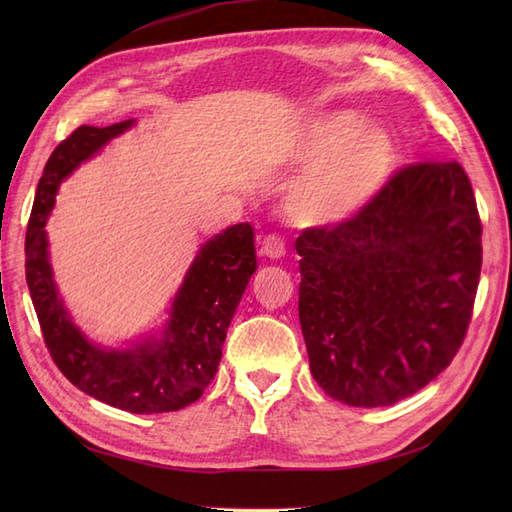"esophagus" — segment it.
<instances>
[{
  "mask_svg": "<svg viewBox=\"0 0 512 512\" xmlns=\"http://www.w3.org/2000/svg\"><path fill=\"white\" fill-rule=\"evenodd\" d=\"M260 252L265 254L267 258H273V260L282 258L286 254V241L282 237H277V235H269V237L262 239Z\"/></svg>",
  "mask_w": 512,
  "mask_h": 512,
  "instance_id": "obj_1",
  "label": "esophagus"
}]
</instances>
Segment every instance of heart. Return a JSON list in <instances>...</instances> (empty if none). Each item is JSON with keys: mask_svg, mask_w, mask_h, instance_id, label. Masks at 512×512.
I'll return each mask as SVG.
<instances>
[{"mask_svg": "<svg viewBox=\"0 0 512 512\" xmlns=\"http://www.w3.org/2000/svg\"><path fill=\"white\" fill-rule=\"evenodd\" d=\"M297 160L314 166L294 185L292 218L309 226L335 224L380 192L395 162V143L384 128L365 126L359 113L335 111L307 128Z\"/></svg>", "mask_w": 512, "mask_h": 512, "instance_id": "obj_1", "label": "heart"}]
</instances>
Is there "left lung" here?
Listing matches in <instances>:
<instances>
[{
	"instance_id": "1",
	"label": "left lung",
	"mask_w": 512,
	"mask_h": 512,
	"mask_svg": "<svg viewBox=\"0 0 512 512\" xmlns=\"http://www.w3.org/2000/svg\"><path fill=\"white\" fill-rule=\"evenodd\" d=\"M476 198L455 160L399 168L335 226L297 237L299 320L329 397L393 406L451 365L468 333L483 245Z\"/></svg>"
}]
</instances>
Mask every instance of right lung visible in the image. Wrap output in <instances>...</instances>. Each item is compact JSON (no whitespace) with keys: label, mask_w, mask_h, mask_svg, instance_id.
<instances>
[{"label":"right lung","mask_w":512,"mask_h":512,"mask_svg":"<svg viewBox=\"0 0 512 512\" xmlns=\"http://www.w3.org/2000/svg\"><path fill=\"white\" fill-rule=\"evenodd\" d=\"M132 123L134 119L106 128L81 126L55 147L29 215L25 277L44 344L61 374L108 406L158 414L190 406L205 393L222 361L230 320L258 265L252 226L235 224L200 247L175 294L162 335L126 350H108L91 344L74 327L53 282L46 218L59 183Z\"/></svg>","instance_id":"obj_1"}]
</instances>
